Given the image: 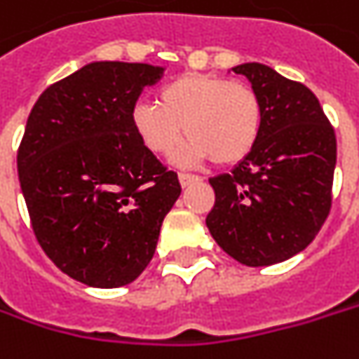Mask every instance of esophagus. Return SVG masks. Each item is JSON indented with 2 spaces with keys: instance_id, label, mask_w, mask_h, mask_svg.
Segmentation results:
<instances>
[{
  "instance_id": "34e87169",
  "label": "esophagus",
  "mask_w": 359,
  "mask_h": 359,
  "mask_svg": "<svg viewBox=\"0 0 359 359\" xmlns=\"http://www.w3.org/2000/svg\"><path fill=\"white\" fill-rule=\"evenodd\" d=\"M196 182H200V177H198V175H191V173H180V184H182L184 188H188V186L196 184Z\"/></svg>"
}]
</instances>
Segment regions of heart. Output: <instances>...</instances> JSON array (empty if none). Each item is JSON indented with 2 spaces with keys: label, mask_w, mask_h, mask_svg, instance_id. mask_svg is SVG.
<instances>
[{
  "label": "heart",
  "mask_w": 359,
  "mask_h": 359,
  "mask_svg": "<svg viewBox=\"0 0 359 359\" xmlns=\"http://www.w3.org/2000/svg\"><path fill=\"white\" fill-rule=\"evenodd\" d=\"M131 125L141 143L155 155H168L186 133L188 143L177 161L212 159L216 165H236L259 143L262 102L255 88L212 74H182L157 93V102L139 100Z\"/></svg>",
  "instance_id": "obj_1"
}]
</instances>
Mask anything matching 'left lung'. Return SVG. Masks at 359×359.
<instances>
[{
	"label": "left lung",
	"mask_w": 359,
	"mask_h": 359,
	"mask_svg": "<svg viewBox=\"0 0 359 359\" xmlns=\"http://www.w3.org/2000/svg\"><path fill=\"white\" fill-rule=\"evenodd\" d=\"M262 102V133L230 173L210 177L216 204L206 226L246 266H269L305 250L330 208L337 143L313 93L260 62L238 64Z\"/></svg>",
	"instance_id": "1"
}]
</instances>
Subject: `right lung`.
<instances>
[{
  "label": "right lung",
  "instance_id": "1",
  "mask_svg": "<svg viewBox=\"0 0 359 359\" xmlns=\"http://www.w3.org/2000/svg\"><path fill=\"white\" fill-rule=\"evenodd\" d=\"M163 66L88 62L48 86L18 151V175L34 234L50 260L79 283L115 289L153 259L161 222L182 194L137 137L131 111Z\"/></svg>",
  "mask_w": 359,
  "mask_h": 359
}]
</instances>
